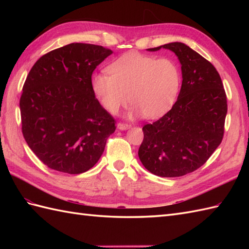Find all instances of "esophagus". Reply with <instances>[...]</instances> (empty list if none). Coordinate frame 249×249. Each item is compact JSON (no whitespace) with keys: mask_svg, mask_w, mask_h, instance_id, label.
<instances>
[{"mask_svg":"<svg viewBox=\"0 0 249 249\" xmlns=\"http://www.w3.org/2000/svg\"><path fill=\"white\" fill-rule=\"evenodd\" d=\"M118 128H119L120 130L128 129V128H130V124H127V123H119V124H118Z\"/></svg>","mask_w":249,"mask_h":249,"instance_id":"1","label":"esophagus"}]
</instances>
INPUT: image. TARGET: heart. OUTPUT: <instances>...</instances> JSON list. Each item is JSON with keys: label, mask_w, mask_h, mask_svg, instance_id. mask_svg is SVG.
Wrapping results in <instances>:
<instances>
[{"label": "heart", "mask_w": 249, "mask_h": 249, "mask_svg": "<svg viewBox=\"0 0 249 249\" xmlns=\"http://www.w3.org/2000/svg\"><path fill=\"white\" fill-rule=\"evenodd\" d=\"M109 71L94 75L92 88L110 113H118L130 99L133 114L156 119L176 102L181 72L172 59L128 52L111 63Z\"/></svg>", "instance_id": "1"}]
</instances>
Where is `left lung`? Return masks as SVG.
<instances>
[{
	"mask_svg": "<svg viewBox=\"0 0 249 249\" xmlns=\"http://www.w3.org/2000/svg\"><path fill=\"white\" fill-rule=\"evenodd\" d=\"M181 63L182 87L171 110L145 124L138 155L151 173L177 178L197 170L217 149L224 137L227 96L216 68L187 45L170 43Z\"/></svg>",
	"mask_w": 249,
	"mask_h": 249,
	"instance_id": "1",
	"label": "left lung"
}]
</instances>
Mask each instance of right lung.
I'll return each mask as SVG.
<instances>
[{"instance_id":"1","label":"right lung","mask_w":249,"mask_h":249,"mask_svg":"<svg viewBox=\"0 0 249 249\" xmlns=\"http://www.w3.org/2000/svg\"><path fill=\"white\" fill-rule=\"evenodd\" d=\"M112 51L72 43L36 61L20 97L22 134L52 170L79 174L104 153L115 120L95 98L92 73Z\"/></svg>"}]
</instances>
